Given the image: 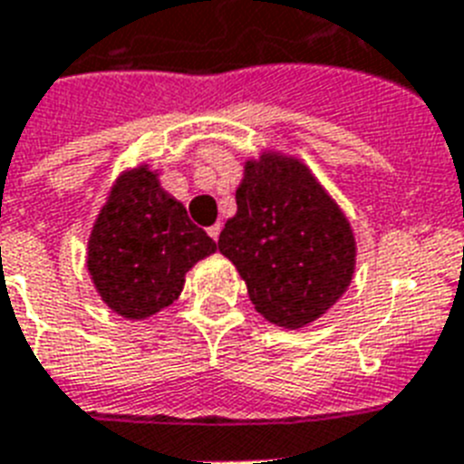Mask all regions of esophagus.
I'll use <instances>...</instances> for the list:
<instances>
[{
    "instance_id": "obj_1",
    "label": "esophagus",
    "mask_w": 464,
    "mask_h": 464,
    "mask_svg": "<svg viewBox=\"0 0 464 464\" xmlns=\"http://www.w3.org/2000/svg\"><path fill=\"white\" fill-rule=\"evenodd\" d=\"M207 233H209V236H212L214 240H219V233H221V224H219V221L209 226V228H207Z\"/></svg>"
}]
</instances>
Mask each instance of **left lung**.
Masks as SVG:
<instances>
[{"mask_svg":"<svg viewBox=\"0 0 464 464\" xmlns=\"http://www.w3.org/2000/svg\"><path fill=\"white\" fill-rule=\"evenodd\" d=\"M236 205L219 252L238 269L255 310L291 331L317 322L355 274V233L341 205L303 160L278 150L245 160Z\"/></svg>","mask_w":464,"mask_h":464,"instance_id":"1","label":"left lung"}]
</instances>
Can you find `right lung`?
Masks as SVG:
<instances>
[{
    "label": "right lung",
    "instance_id": "add662e5",
    "mask_svg": "<svg viewBox=\"0 0 464 464\" xmlns=\"http://www.w3.org/2000/svg\"><path fill=\"white\" fill-rule=\"evenodd\" d=\"M217 252L161 188L160 169L138 164L116 176L88 238L90 281L119 317L142 322L179 300L186 274Z\"/></svg>",
    "mask_w": 464,
    "mask_h": 464
}]
</instances>
